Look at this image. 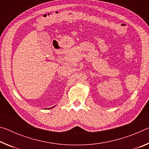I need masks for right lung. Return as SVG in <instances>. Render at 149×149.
I'll return each instance as SVG.
<instances>
[{"label":"right lung","instance_id":"1","mask_svg":"<svg viewBox=\"0 0 149 149\" xmlns=\"http://www.w3.org/2000/svg\"><path fill=\"white\" fill-rule=\"evenodd\" d=\"M48 109H49V108H48Z\"/></svg>","mask_w":149,"mask_h":149}]
</instances>
